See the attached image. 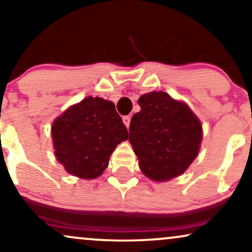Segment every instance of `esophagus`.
<instances>
[{
  "label": "esophagus",
  "mask_w": 252,
  "mask_h": 252,
  "mask_svg": "<svg viewBox=\"0 0 252 252\" xmlns=\"http://www.w3.org/2000/svg\"><path fill=\"white\" fill-rule=\"evenodd\" d=\"M123 123L126 124V128H129V126H130V116H123Z\"/></svg>",
  "instance_id": "1"
}]
</instances>
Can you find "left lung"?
<instances>
[{
	"label": "left lung",
	"mask_w": 252,
	"mask_h": 252,
	"mask_svg": "<svg viewBox=\"0 0 252 252\" xmlns=\"http://www.w3.org/2000/svg\"><path fill=\"white\" fill-rule=\"evenodd\" d=\"M141 111L130 122L129 142L149 179L167 181L183 174L199 154L202 126L185 102L165 92L138 98Z\"/></svg>",
	"instance_id": "obj_1"
}]
</instances>
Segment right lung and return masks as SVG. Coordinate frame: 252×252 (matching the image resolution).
Listing matches in <instances>:
<instances>
[{"label":"right lung","instance_id":"1","mask_svg":"<svg viewBox=\"0 0 252 252\" xmlns=\"http://www.w3.org/2000/svg\"><path fill=\"white\" fill-rule=\"evenodd\" d=\"M51 131L57 160L81 179L101 176L117 144L129 137L115 104L97 96L69 107L55 120Z\"/></svg>","mask_w":252,"mask_h":252}]
</instances>
